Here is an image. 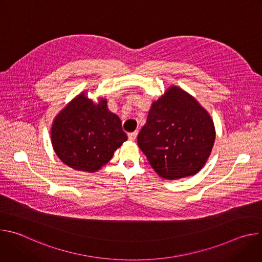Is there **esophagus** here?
<instances>
[{
    "mask_svg": "<svg viewBox=\"0 0 262 262\" xmlns=\"http://www.w3.org/2000/svg\"><path fill=\"white\" fill-rule=\"evenodd\" d=\"M138 136V132H134V133H129L128 134V140L129 141H135L136 138Z\"/></svg>",
    "mask_w": 262,
    "mask_h": 262,
    "instance_id": "34e87169",
    "label": "esophagus"
}]
</instances>
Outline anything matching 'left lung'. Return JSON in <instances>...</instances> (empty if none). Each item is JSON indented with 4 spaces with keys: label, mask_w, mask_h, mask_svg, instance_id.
<instances>
[{
    "label": "left lung",
    "mask_w": 262,
    "mask_h": 262,
    "mask_svg": "<svg viewBox=\"0 0 262 262\" xmlns=\"http://www.w3.org/2000/svg\"><path fill=\"white\" fill-rule=\"evenodd\" d=\"M214 140L208 112L177 86H170L151 103L138 135V145L149 164L168 180L197 174L208 160Z\"/></svg>",
    "instance_id": "8db88e82"
}]
</instances>
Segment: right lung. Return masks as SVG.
<instances>
[{
  "mask_svg": "<svg viewBox=\"0 0 262 262\" xmlns=\"http://www.w3.org/2000/svg\"><path fill=\"white\" fill-rule=\"evenodd\" d=\"M82 92L55 117L51 140L57 157L68 167L97 172L127 140L120 118L108 110L107 100L97 102Z\"/></svg>",
  "mask_w": 262,
  "mask_h": 262,
  "instance_id": "right-lung-1",
  "label": "right lung"
}]
</instances>
